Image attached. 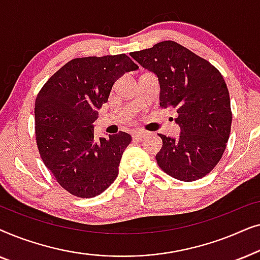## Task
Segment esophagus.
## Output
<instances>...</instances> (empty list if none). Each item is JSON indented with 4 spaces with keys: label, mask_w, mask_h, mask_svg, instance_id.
<instances>
[{
    "label": "esophagus",
    "mask_w": 260,
    "mask_h": 260,
    "mask_svg": "<svg viewBox=\"0 0 260 260\" xmlns=\"http://www.w3.org/2000/svg\"><path fill=\"white\" fill-rule=\"evenodd\" d=\"M147 135H148V133H145V131H136V133L133 134V137H134V140L141 141V140H143Z\"/></svg>",
    "instance_id": "obj_1"
}]
</instances>
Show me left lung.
Segmentation results:
<instances>
[{
  "instance_id": "left-lung-1",
  "label": "left lung",
  "mask_w": 260,
  "mask_h": 260,
  "mask_svg": "<svg viewBox=\"0 0 260 260\" xmlns=\"http://www.w3.org/2000/svg\"><path fill=\"white\" fill-rule=\"evenodd\" d=\"M130 55L157 77L159 106L176 109L180 136L162 138L156 161L184 182L211 173L226 149L232 112L221 73L207 60L175 41H162Z\"/></svg>"
}]
</instances>
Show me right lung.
Wrapping results in <instances>:
<instances>
[{
  "label": "right lung",
  "mask_w": 260,
  "mask_h": 260,
  "mask_svg": "<svg viewBox=\"0 0 260 260\" xmlns=\"http://www.w3.org/2000/svg\"><path fill=\"white\" fill-rule=\"evenodd\" d=\"M138 66L125 54L71 60L49 78L35 101V136L45 166L79 198L103 193L118 175L131 142L119 131L94 137V120L116 80Z\"/></svg>",
  "instance_id": "1"
}]
</instances>
